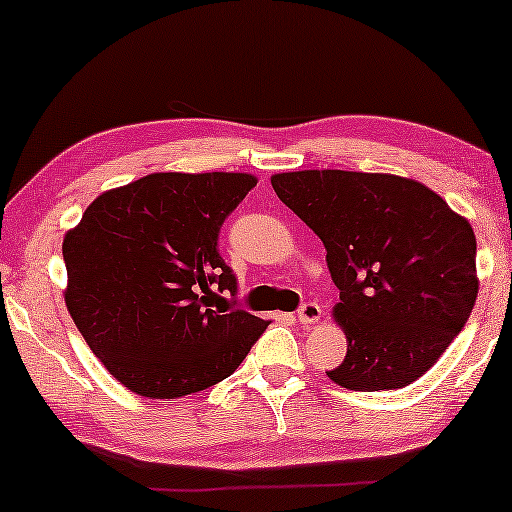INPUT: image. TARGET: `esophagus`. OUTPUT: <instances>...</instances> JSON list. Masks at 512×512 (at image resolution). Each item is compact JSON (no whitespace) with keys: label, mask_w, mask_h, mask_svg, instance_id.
Masks as SVG:
<instances>
[{"label":"esophagus","mask_w":512,"mask_h":512,"mask_svg":"<svg viewBox=\"0 0 512 512\" xmlns=\"http://www.w3.org/2000/svg\"><path fill=\"white\" fill-rule=\"evenodd\" d=\"M319 317H321V305L319 303H314V300H310V303L300 305L298 319L303 321V324H314V321H319Z\"/></svg>","instance_id":"obj_1"}]
</instances>
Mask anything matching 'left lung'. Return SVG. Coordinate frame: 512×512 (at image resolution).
Segmentation results:
<instances>
[{"label": "left lung", "instance_id": "left-lung-1", "mask_svg": "<svg viewBox=\"0 0 512 512\" xmlns=\"http://www.w3.org/2000/svg\"><path fill=\"white\" fill-rule=\"evenodd\" d=\"M277 198L326 247L347 356L326 370L354 391L408 387L466 326L478 298L471 223L412 179L345 170L284 172Z\"/></svg>", "mask_w": 512, "mask_h": 512}]
</instances>
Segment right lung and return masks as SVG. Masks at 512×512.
I'll return each mask as SVG.
<instances>
[{
  "mask_svg": "<svg viewBox=\"0 0 512 512\" xmlns=\"http://www.w3.org/2000/svg\"><path fill=\"white\" fill-rule=\"evenodd\" d=\"M251 174L158 172L102 193L62 242L67 310L111 375L149 398L226 380L268 321L233 310L223 221Z\"/></svg>",
  "mask_w": 512,
  "mask_h": 512,
  "instance_id": "add662e5",
  "label": "right lung"
}]
</instances>
